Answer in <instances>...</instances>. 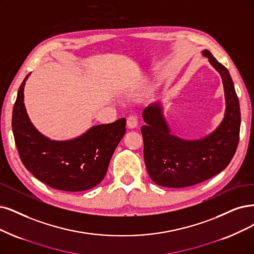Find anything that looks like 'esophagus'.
I'll return each instance as SVG.
<instances>
[{"instance_id": "34e87169", "label": "esophagus", "mask_w": 254, "mask_h": 254, "mask_svg": "<svg viewBox=\"0 0 254 254\" xmlns=\"http://www.w3.org/2000/svg\"><path fill=\"white\" fill-rule=\"evenodd\" d=\"M127 125L129 128H134L138 126V117L136 115H129L127 118Z\"/></svg>"}]
</instances>
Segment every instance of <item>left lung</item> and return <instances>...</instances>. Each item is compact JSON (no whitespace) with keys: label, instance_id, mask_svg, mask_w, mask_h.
Here are the masks:
<instances>
[{"label":"left lung","instance_id":"left-lung-1","mask_svg":"<svg viewBox=\"0 0 254 254\" xmlns=\"http://www.w3.org/2000/svg\"><path fill=\"white\" fill-rule=\"evenodd\" d=\"M203 54L222 76L226 113L212 134L194 141H185L170 134L159 103L143 110L141 127L143 156L147 173L158 185L182 189L218 175L230 163L240 140L241 111L239 98L228 70L208 51Z\"/></svg>","mask_w":254,"mask_h":254}]
</instances>
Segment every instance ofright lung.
I'll use <instances>...</instances> for the list:
<instances>
[{"instance_id":"add662e5","label":"right lung","mask_w":254,"mask_h":254,"mask_svg":"<svg viewBox=\"0 0 254 254\" xmlns=\"http://www.w3.org/2000/svg\"><path fill=\"white\" fill-rule=\"evenodd\" d=\"M12 111V130L21 161L37 180L54 190L82 191L105 178L116 146L126 134V119L91 127L69 141H53L32 126L24 105V86Z\"/></svg>"}]
</instances>
